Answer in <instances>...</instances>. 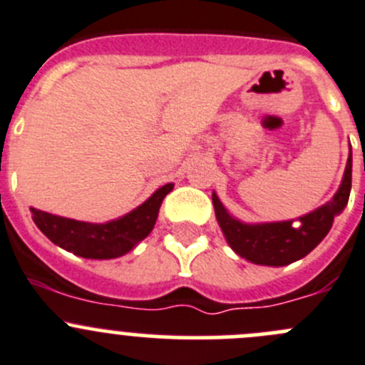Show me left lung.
<instances>
[{"label": "left lung", "mask_w": 365, "mask_h": 365, "mask_svg": "<svg viewBox=\"0 0 365 365\" xmlns=\"http://www.w3.org/2000/svg\"><path fill=\"white\" fill-rule=\"evenodd\" d=\"M349 192H351V155L346 165L342 185L335 197L319 210L301 217V224H292V222L259 225L242 224L225 211L215 193L213 206L218 224L232 251L258 265L281 267L304 258L321 244L322 238L331 229L336 215L348 204Z\"/></svg>", "instance_id": "left-lung-1"}]
</instances>
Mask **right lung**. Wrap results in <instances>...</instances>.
Masks as SVG:
<instances>
[{"instance_id": "1", "label": "right lung", "mask_w": 365, "mask_h": 365, "mask_svg": "<svg viewBox=\"0 0 365 365\" xmlns=\"http://www.w3.org/2000/svg\"><path fill=\"white\" fill-rule=\"evenodd\" d=\"M173 185L159 188L147 202L121 217L120 220L107 224H89V222L71 220L57 217L32 207V218L37 227L58 247L82 258L110 259L123 256L134 245L148 237L158 220L163 199L172 192Z\"/></svg>"}]
</instances>
